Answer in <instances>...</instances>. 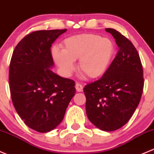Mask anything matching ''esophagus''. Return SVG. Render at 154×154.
<instances>
[{
	"label": "esophagus",
	"instance_id": "obj_1",
	"mask_svg": "<svg viewBox=\"0 0 154 154\" xmlns=\"http://www.w3.org/2000/svg\"><path fill=\"white\" fill-rule=\"evenodd\" d=\"M75 88H76V89H77V92H82V91L83 90V86H82V85L80 84V83H76Z\"/></svg>",
	"mask_w": 154,
	"mask_h": 154
}]
</instances>
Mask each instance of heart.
I'll return each instance as SVG.
<instances>
[{"mask_svg": "<svg viewBox=\"0 0 154 154\" xmlns=\"http://www.w3.org/2000/svg\"><path fill=\"white\" fill-rule=\"evenodd\" d=\"M114 53V45L108 38L94 34H82L68 37L62 50L54 47L53 59L65 74L74 69V61L79 60L78 69L88 78L101 77L107 71Z\"/></svg>", "mask_w": 154, "mask_h": 154, "instance_id": "1", "label": "heart"}]
</instances>
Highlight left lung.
Returning a JSON list of instances; mask_svg holds the SVG:
<instances>
[{"label": "left lung", "mask_w": 154, "mask_h": 154, "mask_svg": "<svg viewBox=\"0 0 154 154\" xmlns=\"http://www.w3.org/2000/svg\"><path fill=\"white\" fill-rule=\"evenodd\" d=\"M114 37L119 50L104 75L86 84V113L89 121L103 131H114L132 117L144 88L143 68L138 51L125 36L105 28Z\"/></svg>", "instance_id": "obj_1"}]
</instances>
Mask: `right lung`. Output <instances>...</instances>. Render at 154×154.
Here are the masks:
<instances>
[{
    "label": "right lung",
    "instance_id": "add662e5",
    "mask_svg": "<svg viewBox=\"0 0 154 154\" xmlns=\"http://www.w3.org/2000/svg\"><path fill=\"white\" fill-rule=\"evenodd\" d=\"M67 29L27 34L16 45L10 64L9 83L16 112L29 128L50 132L62 121L75 95V82L59 77L53 66L52 44Z\"/></svg>",
    "mask_w": 154,
    "mask_h": 154
}]
</instances>
